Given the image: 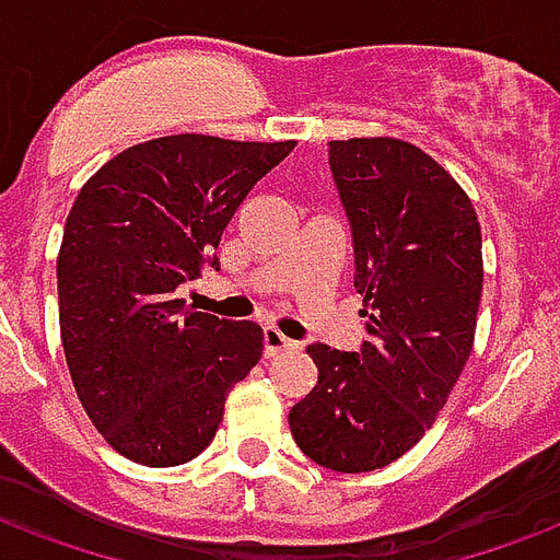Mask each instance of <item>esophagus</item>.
<instances>
[{"instance_id": "obj_1", "label": "esophagus", "mask_w": 560, "mask_h": 560, "mask_svg": "<svg viewBox=\"0 0 560 560\" xmlns=\"http://www.w3.org/2000/svg\"><path fill=\"white\" fill-rule=\"evenodd\" d=\"M284 349H293V340H288L276 326L264 328V355L272 358L279 355V352H284Z\"/></svg>"}]
</instances>
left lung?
<instances>
[{"label":"left lung","mask_w":560,"mask_h":560,"mask_svg":"<svg viewBox=\"0 0 560 560\" xmlns=\"http://www.w3.org/2000/svg\"><path fill=\"white\" fill-rule=\"evenodd\" d=\"M352 229L361 352L311 343L319 375L290 408L296 446L319 467L370 472L432 429L472 352L481 302V225L432 155L396 138L328 143Z\"/></svg>","instance_id":"8db88e82"}]
</instances>
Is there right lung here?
Listing matches in <instances>:
<instances>
[{"mask_svg":"<svg viewBox=\"0 0 560 560\" xmlns=\"http://www.w3.org/2000/svg\"><path fill=\"white\" fill-rule=\"evenodd\" d=\"M293 147L170 135L110 158L75 196L58 252L63 355L91 422L128 460L196 458L258 364V323L185 308L176 288L220 270L223 229Z\"/></svg>","mask_w":560,"mask_h":560,"instance_id":"add662e5","label":"right lung"}]
</instances>
